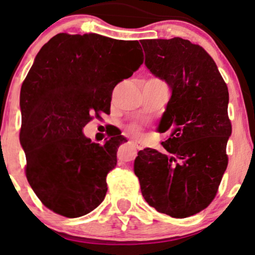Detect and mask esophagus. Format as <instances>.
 Returning <instances> with one entry per match:
<instances>
[{"label":"esophagus","mask_w":255,"mask_h":255,"mask_svg":"<svg viewBox=\"0 0 255 255\" xmlns=\"http://www.w3.org/2000/svg\"><path fill=\"white\" fill-rule=\"evenodd\" d=\"M129 143L133 145V147L136 148V149H142V147H143V145H142V143H140V142H137V141H130Z\"/></svg>","instance_id":"obj_1"}]
</instances>
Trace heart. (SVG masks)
Segmentation results:
<instances>
[{"label": "heart", "instance_id": "1", "mask_svg": "<svg viewBox=\"0 0 255 255\" xmlns=\"http://www.w3.org/2000/svg\"><path fill=\"white\" fill-rule=\"evenodd\" d=\"M129 131L131 134L137 135L138 133H140V127H138V126H131V127L129 128Z\"/></svg>", "mask_w": 255, "mask_h": 255}]
</instances>
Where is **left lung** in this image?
I'll use <instances>...</instances> for the list:
<instances>
[{
    "mask_svg": "<svg viewBox=\"0 0 255 255\" xmlns=\"http://www.w3.org/2000/svg\"><path fill=\"white\" fill-rule=\"evenodd\" d=\"M140 42L144 65L171 91L158 125L159 133L171 134L162 142L163 151H138L134 172L149 205L186 218L208 208L227 168L229 90L202 46L179 37Z\"/></svg>",
    "mask_w": 255,
    "mask_h": 255,
    "instance_id": "8db88e82",
    "label": "left lung"
}]
</instances>
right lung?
Wrapping results in <instances>:
<instances>
[{
	"mask_svg": "<svg viewBox=\"0 0 255 255\" xmlns=\"http://www.w3.org/2000/svg\"><path fill=\"white\" fill-rule=\"evenodd\" d=\"M137 40L58 33L44 44L23 81L19 141L25 175L47 209L67 218L87 215L107 192L122 135L99 144L83 128L110 113L112 92L143 63Z\"/></svg>",
	"mask_w": 255,
	"mask_h": 255,
	"instance_id": "right-lung-1",
	"label": "right lung"
}]
</instances>
